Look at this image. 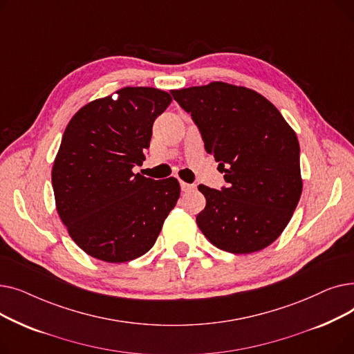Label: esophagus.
<instances>
[{
    "instance_id": "esophagus-1",
    "label": "esophagus",
    "mask_w": 354,
    "mask_h": 354,
    "mask_svg": "<svg viewBox=\"0 0 354 354\" xmlns=\"http://www.w3.org/2000/svg\"><path fill=\"white\" fill-rule=\"evenodd\" d=\"M180 188H182L183 192H192V191L196 189V187H195L194 183H187V182H183V180H180Z\"/></svg>"
}]
</instances>
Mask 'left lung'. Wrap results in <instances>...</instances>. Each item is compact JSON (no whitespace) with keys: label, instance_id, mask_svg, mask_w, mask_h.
I'll list each match as a JSON object with an SVG mask.
<instances>
[{"label":"left lung","instance_id":"8db88e82","mask_svg":"<svg viewBox=\"0 0 354 354\" xmlns=\"http://www.w3.org/2000/svg\"><path fill=\"white\" fill-rule=\"evenodd\" d=\"M191 113L227 188L199 185L207 199L196 224L216 248L251 254L271 245L303 191L300 145L278 109L258 91L225 82L172 90Z\"/></svg>","mask_w":354,"mask_h":354}]
</instances>
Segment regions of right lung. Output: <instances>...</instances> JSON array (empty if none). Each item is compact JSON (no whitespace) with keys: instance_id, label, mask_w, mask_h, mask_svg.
<instances>
[{"instance_id":"add662e5","label":"right lung","mask_w":354,"mask_h":354,"mask_svg":"<svg viewBox=\"0 0 354 354\" xmlns=\"http://www.w3.org/2000/svg\"><path fill=\"white\" fill-rule=\"evenodd\" d=\"M171 102L167 91L127 86L84 104L68 122L51 182L63 224L87 255L111 264L142 257L176 205V178L155 180L132 171Z\"/></svg>"}]
</instances>
